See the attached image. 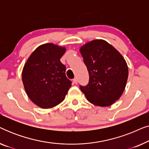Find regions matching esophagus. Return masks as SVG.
Instances as JSON below:
<instances>
[{
	"label": "esophagus",
	"instance_id": "esophagus-1",
	"mask_svg": "<svg viewBox=\"0 0 149 149\" xmlns=\"http://www.w3.org/2000/svg\"><path fill=\"white\" fill-rule=\"evenodd\" d=\"M73 82H74V83H77V82H78V80H77V79L74 78V79H73Z\"/></svg>",
	"mask_w": 149,
	"mask_h": 149
}]
</instances>
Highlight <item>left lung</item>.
Here are the masks:
<instances>
[{"label": "left lung", "instance_id": "1", "mask_svg": "<svg viewBox=\"0 0 149 149\" xmlns=\"http://www.w3.org/2000/svg\"><path fill=\"white\" fill-rule=\"evenodd\" d=\"M89 72V83L80 89L87 100L109 107L121 96L128 77V67L121 54L104 40H93L80 49Z\"/></svg>", "mask_w": 149, "mask_h": 149}]
</instances>
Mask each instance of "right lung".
<instances>
[{
    "instance_id": "1",
    "label": "right lung",
    "mask_w": 149,
    "mask_h": 149,
    "mask_svg": "<svg viewBox=\"0 0 149 149\" xmlns=\"http://www.w3.org/2000/svg\"><path fill=\"white\" fill-rule=\"evenodd\" d=\"M66 48L53 43L38 47L30 55L22 71V81L28 96L42 109L62 102L72 82L66 76L60 58Z\"/></svg>"
}]
</instances>
